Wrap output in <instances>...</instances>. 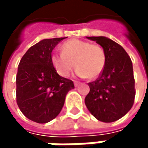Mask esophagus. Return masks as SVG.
I'll return each mask as SVG.
<instances>
[{"label":"esophagus","mask_w":148,"mask_h":148,"mask_svg":"<svg viewBox=\"0 0 148 148\" xmlns=\"http://www.w3.org/2000/svg\"><path fill=\"white\" fill-rule=\"evenodd\" d=\"M74 86H75V87H77V86H79V82H78V81H74Z\"/></svg>","instance_id":"34e87169"}]
</instances>
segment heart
<instances>
[{"instance_id":"heart-1","label":"heart","mask_w":148,"mask_h":148,"mask_svg":"<svg viewBox=\"0 0 148 148\" xmlns=\"http://www.w3.org/2000/svg\"><path fill=\"white\" fill-rule=\"evenodd\" d=\"M62 53L53 52L50 62L56 72L62 77H68L75 66V74L80 78L94 79L103 71L105 65L103 49L99 45L71 39L61 47Z\"/></svg>"}]
</instances>
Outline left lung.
Returning a JSON list of instances; mask_svg holds the SVG:
<instances>
[{
  "instance_id": "left-lung-1",
  "label": "left lung",
  "mask_w": 148,
  "mask_h": 148,
  "mask_svg": "<svg viewBox=\"0 0 148 148\" xmlns=\"http://www.w3.org/2000/svg\"><path fill=\"white\" fill-rule=\"evenodd\" d=\"M103 49L105 65L100 76L88 83L85 103L99 121L112 123L132 108L135 96L133 64L125 49L106 37H86Z\"/></svg>"
}]
</instances>
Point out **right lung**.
Listing matches in <instances>:
<instances>
[{
  "mask_svg": "<svg viewBox=\"0 0 148 148\" xmlns=\"http://www.w3.org/2000/svg\"><path fill=\"white\" fill-rule=\"evenodd\" d=\"M66 38L43 39L23 56L16 76V99L30 120L46 123L61 112L67 93L74 88L71 79L56 72L50 62L52 50Z\"/></svg>",
  "mask_w": 148,
  "mask_h": 148,
  "instance_id": "1",
  "label": "right lung"
}]
</instances>
